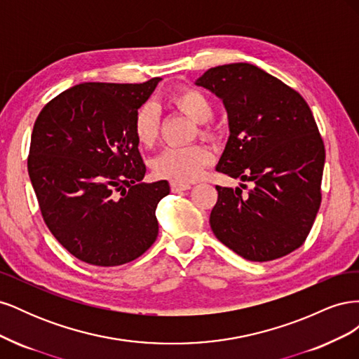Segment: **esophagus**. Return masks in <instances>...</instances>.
I'll return each mask as SVG.
<instances>
[{
    "mask_svg": "<svg viewBox=\"0 0 359 359\" xmlns=\"http://www.w3.org/2000/svg\"><path fill=\"white\" fill-rule=\"evenodd\" d=\"M191 186L186 182H177V181H170V190L173 193H180V191H186L189 190Z\"/></svg>",
    "mask_w": 359,
    "mask_h": 359,
    "instance_id": "34e87169",
    "label": "esophagus"
}]
</instances>
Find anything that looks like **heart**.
Listing matches in <instances>:
<instances>
[{"mask_svg": "<svg viewBox=\"0 0 359 359\" xmlns=\"http://www.w3.org/2000/svg\"><path fill=\"white\" fill-rule=\"evenodd\" d=\"M170 103L180 112L198 123V132L210 137L212 128L205 124L214 115V104L202 91L184 86L170 95ZM160 114L154 103H145L135 114L133 132L137 142L144 147L153 145L158 137ZM211 151L203 145L170 147L163 149L153 161V170L157 177L177 182H190L199 178L203 168L211 161Z\"/></svg>", "mask_w": 359, "mask_h": 359, "instance_id": "1", "label": "heart"}]
</instances>
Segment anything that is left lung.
<instances>
[{
    "label": "left lung",
    "mask_w": 359,
    "mask_h": 359,
    "mask_svg": "<svg viewBox=\"0 0 359 359\" xmlns=\"http://www.w3.org/2000/svg\"><path fill=\"white\" fill-rule=\"evenodd\" d=\"M196 85L220 97L229 139L217 170L250 182L217 186L210 215L217 240L253 262L301 247L319 211L325 147L301 94L253 64L206 70Z\"/></svg>",
    "instance_id": "obj_1"
}]
</instances>
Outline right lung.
<instances>
[{
  "mask_svg": "<svg viewBox=\"0 0 359 359\" xmlns=\"http://www.w3.org/2000/svg\"><path fill=\"white\" fill-rule=\"evenodd\" d=\"M158 82L74 85L36 119L32 189L52 235L82 262H132L158 235L156 208L169 184L142 182L147 168L133 132L136 111Z\"/></svg>",
  "mask_w": 359,
  "mask_h": 359,
  "instance_id": "1",
  "label": "right lung"
}]
</instances>
